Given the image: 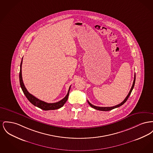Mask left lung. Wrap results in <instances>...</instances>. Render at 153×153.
Listing matches in <instances>:
<instances>
[{"label":"left lung","instance_id":"left-lung-1","mask_svg":"<svg viewBox=\"0 0 153 153\" xmlns=\"http://www.w3.org/2000/svg\"><path fill=\"white\" fill-rule=\"evenodd\" d=\"M135 79H136V75H135V73L134 80L132 86V87H131V90H130V91H129V94H128V95L126 96V99H124V100H123L121 103H120V104L117 105L116 106H113V107H98V106H94V105H92L90 102H89V101H88V100H87V101H88V104L90 105V106H91L92 108H95V109H96V110H100V111H109V110H111L114 109V108H118V107H120V106H122L124 103H126V101L127 100V99H128V98H129V95H131V92H132V91L133 90V88H134V85H135Z\"/></svg>","mask_w":153,"mask_h":153}]
</instances>
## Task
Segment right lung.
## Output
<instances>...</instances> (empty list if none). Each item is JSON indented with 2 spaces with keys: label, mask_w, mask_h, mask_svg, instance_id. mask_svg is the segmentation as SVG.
<instances>
[{
  "label": "right lung",
  "mask_w": 153,
  "mask_h": 153,
  "mask_svg": "<svg viewBox=\"0 0 153 153\" xmlns=\"http://www.w3.org/2000/svg\"><path fill=\"white\" fill-rule=\"evenodd\" d=\"M22 63V61H21V65H20V72H19V83H20L21 89L22 90V91H23L24 95H25V97L27 98L28 100L32 104H33L34 106H35L37 108H40L42 110H55V109H58V108H62L68 100L71 86H70L69 89L68 91V92L67 95H66V97L63 99H62L61 100H60L58 102L53 103H47V102H45L44 101H42L40 99H37L35 97H34L33 95L30 94L27 91V88H25V87L24 85V84L23 80H22V70H21Z\"/></svg>",
  "instance_id": "obj_1"
}]
</instances>
